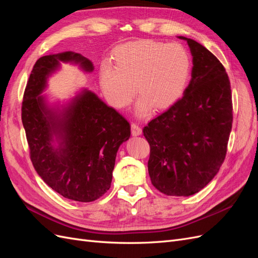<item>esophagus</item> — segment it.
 I'll return each instance as SVG.
<instances>
[{"mask_svg":"<svg viewBox=\"0 0 258 258\" xmlns=\"http://www.w3.org/2000/svg\"><path fill=\"white\" fill-rule=\"evenodd\" d=\"M131 134H132V136H135V137L142 135L141 127H140L139 124H137V123H132L131 124Z\"/></svg>","mask_w":258,"mask_h":258,"instance_id":"1","label":"esophagus"}]
</instances>
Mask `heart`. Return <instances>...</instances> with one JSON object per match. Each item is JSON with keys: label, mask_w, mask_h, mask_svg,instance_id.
<instances>
[{"label": "heart", "mask_w": 258, "mask_h": 258, "mask_svg": "<svg viewBox=\"0 0 258 258\" xmlns=\"http://www.w3.org/2000/svg\"><path fill=\"white\" fill-rule=\"evenodd\" d=\"M112 67L100 68L99 82L107 102L117 110L140 99L136 112L146 116L153 108L165 110L182 97L189 82L191 60L184 46L154 40L129 42L116 47Z\"/></svg>", "instance_id": "obj_1"}]
</instances>
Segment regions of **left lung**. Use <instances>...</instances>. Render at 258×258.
I'll return each instance as SVG.
<instances>
[{"label": "left lung", "instance_id": "obj_1", "mask_svg": "<svg viewBox=\"0 0 258 258\" xmlns=\"http://www.w3.org/2000/svg\"><path fill=\"white\" fill-rule=\"evenodd\" d=\"M192 56L191 80L183 97L143 134L151 146L147 168L152 184L167 196H190L217 174L232 126L231 89L226 70L198 42L178 36Z\"/></svg>", "mask_w": 258, "mask_h": 258}]
</instances>
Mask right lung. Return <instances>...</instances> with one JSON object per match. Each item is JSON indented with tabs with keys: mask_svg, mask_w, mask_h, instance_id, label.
I'll return each mask as SVG.
<instances>
[{
	"mask_svg": "<svg viewBox=\"0 0 258 258\" xmlns=\"http://www.w3.org/2000/svg\"><path fill=\"white\" fill-rule=\"evenodd\" d=\"M60 62L93 71L89 59L72 51L48 54L35 62L21 107L30 158L37 174L61 196L95 201L111 187L116 154L130 138V124L87 89L62 108L49 106L41 93Z\"/></svg>",
	"mask_w": 258,
	"mask_h": 258,
	"instance_id": "right-lung-1",
	"label": "right lung"
}]
</instances>
